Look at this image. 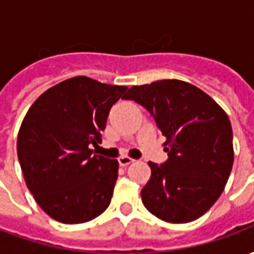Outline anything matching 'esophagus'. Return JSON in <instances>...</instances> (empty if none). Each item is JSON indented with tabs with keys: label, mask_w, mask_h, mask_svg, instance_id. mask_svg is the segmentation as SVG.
Here are the masks:
<instances>
[{
	"label": "esophagus",
	"mask_w": 254,
	"mask_h": 254,
	"mask_svg": "<svg viewBox=\"0 0 254 254\" xmlns=\"http://www.w3.org/2000/svg\"><path fill=\"white\" fill-rule=\"evenodd\" d=\"M132 162H134V159H132V158H129V156H121L120 159H118V163L121 166H127L130 165Z\"/></svg>",
	"instance_id": "obj_1"
}]
</instances>
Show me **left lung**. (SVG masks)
Masks as SVG:
<instances>
[{"instance_id": "1", "label": "left lung", "mask_w": 254, "mask_h": 254, "mask_svg": "<svg viewBox=\"0 0 254 254\" xmlns=\"http://www.w3.org/2000/svg\"><path fill=\"white\" fill-rule=\"evenodd\" d=\"M124 99L145 107L166 137L169 159L163 165L148 162L143 204L169 223L196 220L222 194L233 169L229 117L204 91L181 80L133 85Z\"/></svg>"}]
</instances>
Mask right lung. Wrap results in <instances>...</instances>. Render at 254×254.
Wrapping results in <instances>:
<instances>
[{"label":"right lung","instance_id":"obj_1","mask_svg":"<svg viewBox=\"0 0 254 254\" xmlns=\"http://www.w3.org/2000/svg\"><path fill=\"white\" fill-rule=\"evenodd\" d=\"M127 87L77 76L49 88L27 111L17 156L39 207L61 223L92 220L109 207L118 162L94 155L111 106Z\"/></svg>","mask_w":254,"mask_h":254}]
</instances>
